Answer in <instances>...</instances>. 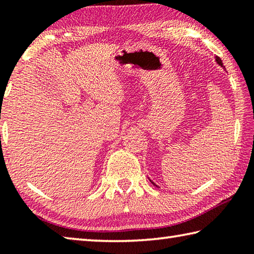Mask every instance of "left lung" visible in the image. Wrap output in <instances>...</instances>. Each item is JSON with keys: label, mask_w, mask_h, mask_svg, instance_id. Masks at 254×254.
I'll return each instance as SVG.
<instances>
[{"label": "left lung", "mask_w": 254, "mask_h": 254, "mask_svg": "<svg viewBox=\"0 0 254 254\" xmlns=\"http://www.w3.org/2000/svg\"><path fill=\"white\" fill-rule=\"evenodd\" d=\"M215 60H216V63H217V64H218V65H220L221 67H223V68H225L224 66H223V63H222V60H221V58H220V57H217V56H216V57H215ZM150 182H151V184H152V185H154V186H156V187H158V186H157V185H156V184H154V183L152 182V180H150Z\"/></svg>", "instance_id": "8db88e82"}]
</instances>
